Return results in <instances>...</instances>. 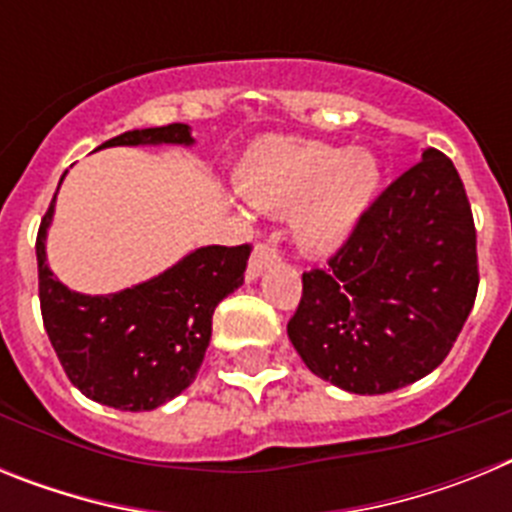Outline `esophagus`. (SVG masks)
Instances as JSON below:
<instances>
[{
  "label": "esophagus",
  "instance_id": "1",
  "mask_svg": "<svg viewBox=\"0 0 512 512\" xmlns=\"http://www.w3.org/2000/svg\"><path fill=\"white\" fill-rule=\"evenodd\" d=\"M282 259V253L274 243L264 241V243H256L253 248V256H251V264H248V279H259L269 266H274L277 261Z\"/></svg>",
  "mask_w": 512,
  "mask_h": 512
}]
</instances>
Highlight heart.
I'll list each match as a JSON object with an SVG mask.
<instances>
[{
    "mask_svg": "<svg viewBox=\"0 0 512 512\" xmlns=\"http://www.w3.org/2000/svg\"><path fill=\"white\" fill-rule=\"evenodd\" d=\"M377 184L379 166L372 153L315 140H266L238 169V189L251 205L282 215L298 210L297 241L315 253L346 241Z\"/></svg>",
    "mask_w": 512,
    "mask_h": 512,
    "instance_id": "b5f03b06",
    "label": "heart"
}]
</instances>
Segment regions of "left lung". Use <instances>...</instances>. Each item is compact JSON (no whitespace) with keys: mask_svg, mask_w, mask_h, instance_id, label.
<instances>
[{"mask_svg":"<svg viewBox=\"0 0 512 512\" xmlns=\"http://www.w3.org/2000/svg\"><path fill=\"white\" fill-rule=\"evenodd\" d=\"M477 287L467 189L451 158L431 148L366 207L323 269L302 274L287 336L320 379L384 395L449 356Z\"/></svg>","mask_w":512,"mask_h":512,"instance_id":"left-lung-1","label":"left lung"}]
</instances>
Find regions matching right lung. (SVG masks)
Masks as SVG:
<instances>
[{"label":"right lung","mask_w":512,"mask_h":512,"mask_svg":"<svg viewBox=\"0 0 512 512\" xmlns=\"http://www.w3.org/2000/svg\"><path fill=\"white\" fill-rule=\"evenodd\" d=\"M192 143L187 125L128 130L107 146ZM53 202L40 220L38 295L45 333L63 372L81 395L117 410H153L174 400L200 372L212 336V312L243 284L251 243L207 246L189 253L161 277L115 295H79L63 287L45 264V230Z\"/></svg>","instance_id":"1"}]
</instances>
